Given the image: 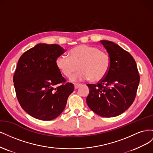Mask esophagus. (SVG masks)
<instances>
[{
    "label": "esophagus",
    "instance_id": "34e87169",
    "mask_svg": "<svg viewBox=\"0 0 153 153\" xmlns=\"http://www.w3.org/2000/svg\"><path fill=\"white\" fill-rule=\"evenodd\" d=\"M82 85L81 84H74V86H75V89H78V87H80Z\"/></svg>",
    "mask_w": 153,
    "mask_h": 153
}]
</instances>
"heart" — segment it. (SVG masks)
Instances as JSON below:
<instances>
[{"instance_id": "b5f03b06", "label": "heart", "mask_w": 153, "mask_h": 153, "mask_svg": "<svg viewBox=\"0 0 153 153\" xmlns=\"http://www.w3.org/2000/svg\"><path fill=\"white\" fill-rule=\"evenodd\" d=\"M69 57L60 55L56 59L59 70L66 77H70L77 69L80 71L71 77L73 81L89 79L99 82L107 75L111 66L110 55L94 46L81 45L71 49Z\"/></svg>"}]
</instances>
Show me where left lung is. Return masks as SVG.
<instances>
[{"label": "left lung", "mask_w": 153, "mask_h": 153, "mask_svg": "<svg viewBox=\"0 0 153 153\" xmlns=\"http://www.w3.org/2000/svg\"><path fill=\"white\" fill-rule=\"evenodd\" d=\"M100 43L111 57L107 75L97 84H87L90 89L86 99L88 106L103 117L124 112L133 103L140 82L135 59L127 51L112 41Z\"/></svg>", "instance_id": "8db88e82"}]
</instances>
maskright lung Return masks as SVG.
<instances>
[{
  "mask_svg": "<svg viewBox=\"0 0 153 153\" xmlns=\"http://www.w3.org/2000/svg\"><path fill=\"white\" fill-rule=\"evenodd\" d=\"M65 52L56 44H38L22 55L13 76L17 100L22 108L36 119L50 121L66 105L74 85L56 66L57 58Z\"/></svg>",
  "mask_w": 153,
  "mask_h": 153,
  "instance_id": "add662e5",
  "label": "right lung"
}]
</instances>
